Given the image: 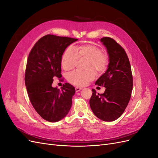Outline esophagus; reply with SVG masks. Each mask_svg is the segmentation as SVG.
Returning a JSON list of instances; mask_svg holds the SVG:
<instances>
[{
    "label": "esophagus",
    "mask_w": 158,
    "mask_h": 158,
    "mask_svg": "<svg viewBox=\"0 0 158 158\" xmlns=\"http://www.w3.org/2000/svg\"><path fill=\"white\" fill-rule=\"evenodd\" d=\"M82 88H79V87H76L75 88V90H76V92H80V91L82 89Z\"/></svg>",
    "instance_id": "obj_1"
}]
</instances>
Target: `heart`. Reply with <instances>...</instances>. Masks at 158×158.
<instances>
[{
  "instance_id": "1",
  "label": "heart",
  "mask_w": 158,
  "mask_h": 158,
  "mask_svg": "<svg viewBox=\"0 0 158 158\" xmlns=\"http://www.w3.org/2000/svg\"><path fill=\"white\" fill-rule=\"evenodd\" d=\"M85 59V71L75 70L69 73L67 80L69 82L77 86H84L95 78V73L101 74L106 70L109 56L103 52L102 49L94 45L87 44L76 47L75 51L68 47L64 51L62 58V66L65 70H70L74 68L78 59Z\"/></svg>"
}]
</instances>
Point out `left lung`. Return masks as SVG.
<instances>
[{
	"mask_svg": "<svg viewBox=\"0 0 158 158\" xmlns=\"http://www.w3.org/2000/svg\"><path fill=\"white\" fill-rule=\"evenodd\" d=\"M100 41L107 49L109 64L95 84L106 89L102 94L92 89L89 106L98 118L110 122L125 111L131 99L133 80L130 62L123 47L111 37H105Z\"/></svg>",
	"mask_w": 158,
	"mask_h": 158,
	"instance_id": "left-lung-1",
	"label": "left lung"
}]
</instances>
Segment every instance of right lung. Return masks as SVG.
I'll use <instances>...</instances> for the list:
<instances>
[{
	"mask_svg": "<svg viewBox=\"0 0 158 158\" xmlns=\"http://www.w3.org/2000/svg\"><path fill=\"white\" fill-rule=\"evenodd\" d=\"M77 39L47 35L33 46L27 60L25 84L33 107L45 120L55 123L64 118L72 106L75 88L65 83L59 89L52 86L60 78L62 55Z\"/></svg>",
	"mask_w": 158,
	"mask_h": 158,
	"instance_id": "right-lung-1",
	"label": "right lung"
}]
</instances>
